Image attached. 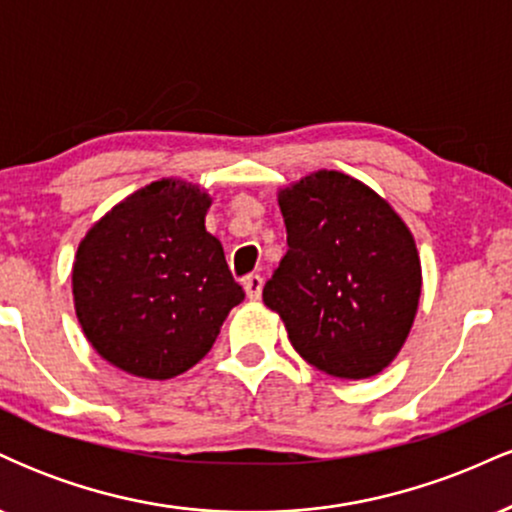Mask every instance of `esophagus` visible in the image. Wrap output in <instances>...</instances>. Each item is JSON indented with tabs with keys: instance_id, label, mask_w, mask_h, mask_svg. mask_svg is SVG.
Returning <instances> with one entry per match:
<instances>
[{
	"instance_id": "1",
	"label": "esophagus",
	"mask_w": 512,
	"mask_h": 512,
	"mask_svg": "<svg viewBox=\"0 0 512 512\" xmlns=\"http://www.w3.org/2000/svg\"><path fill=\"white\" fill-rule=\"evenodd\" d=\"M262 286H264V281L260 274H248L243 279V289H245V293H248L250 301H257V298L262 296Z\"/></svg>"
}]
</instances>
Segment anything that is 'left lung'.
I'll use <instances>...</instances> for the list:
<instances>
[{
  "mask_svg": "<svg viewBox=\"0 0 512 512\" xmlns=\"http://www.w3.org/2000/svg\"><path fill=\"white\" fill-rule=\"evenodd\" d=\"M284 260L264 284L293 349L332 378L361 380L399 354L421 296L404 221L370 187L320 170L279 195Z\"/></svg>",
  "mask_w": 512,
  "mask_h": 512,
  "instance_id": "obj_1",
  "label": "left lung"
}]
</instances>
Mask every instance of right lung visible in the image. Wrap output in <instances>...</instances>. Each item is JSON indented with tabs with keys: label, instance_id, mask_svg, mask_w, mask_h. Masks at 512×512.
I'll return each instance as SVG.
<instances>
[{
	"label": "right lung",
	"instance_id": "obj_1",
	"mask_svg": "<svg viewBox=\"0 0 512 512\" xmlns=\"http://www.w3.org/2000/svg\"><path fill=\"white\" fill-rule=\"evenodd\" d=\"M211 199L158 180L103 216L76 252L72 284L93 349L125 373L168 380L209 354L245 298L219 238L204 228Z\"/></svg>",
	"mask_w": 512,
	"mask_h": 512
}]
</instances>
